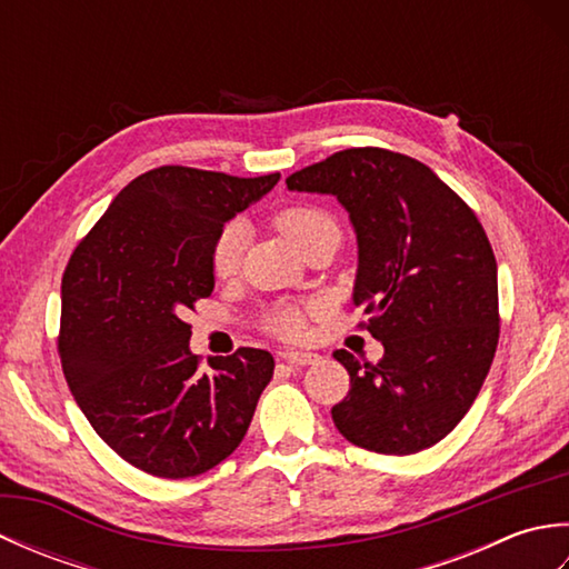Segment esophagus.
Instances as JSON below:
<instances>
[{"mask_svg": "<svg viewBox=\"0 0 569 569\" xmlns=\"http://www.w3.org/2000/svg\"><path fill=\"white\" fill-rule=\"evenodd\" d=\"M281 359L291 367H308V365H316V361H320V355H316V352H283Z\"/></svg>", "mask_w": 569, "mask_h": 569, "instance_id": "esophagus-1", "label": "esophagus"}]
</instances>
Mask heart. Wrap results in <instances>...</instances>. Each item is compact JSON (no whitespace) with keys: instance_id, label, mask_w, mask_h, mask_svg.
<instances>
[{"instance_id":"1","label":"heart","mask_w":569,"mask_h":569,"mask_svg":"<svg viewBox=\"0 0 569 569\" xmlns=\"http://www.w3.org/2000/svg\"><path fill=\"white\" fill-rule=\"evenodd\" d=\"M273 227L281 232L291 244L300 251L316 234L325 229H337L332 217L312 208V204H293L273 214ZM247 232L241 224H227L220 237L214 239L212 247V269L220 278H232L241 266V253H244ZM269 328L286 340H298L306 335V312L298 308H276L269 318Z\"/></svg>"}]
</instances>
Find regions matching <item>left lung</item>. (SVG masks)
<instances>
[{"mask_svg": "<svg viewBox=\"0 0 569 569\" xmlns=\"http://www.w3.org/2000/svg\"><path fill=\"white\" fill-rule=\"evenodd\" d=\"M335 196L357 234L355 306L383 345L377 365L337 349L349 393L332 408L345 438L413 455L450 435L485 383L499 342L497 259L467 202L426 163L345 149L286 178Z\"/></svg>", "mask_w": 569, "mask_h": 569, "instance_id": "8db88e82", "label": "left lung"}]
</instances>
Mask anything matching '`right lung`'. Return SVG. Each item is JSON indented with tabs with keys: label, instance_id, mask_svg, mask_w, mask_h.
<instances>
[{
	"label": "right lung",
	"instance_id": "add662e5",
	"mask_svg": "<svg viewBox=\"0 0 569 569\" xmlns=\"http://www.w3.org/2000/svg\"><path fill=\"white\" fill-rule=\"evenodd\" d=\"M278 178L153 168L119 192L68 261L58 352L70 393L94 432L153 477H196L232 455L273 377V357L253 347L200 369L186 316L212 293L224 222Z\"/></svg>",
	"mask_w": 569,
	"mask_h": 569
}]
</instances>
